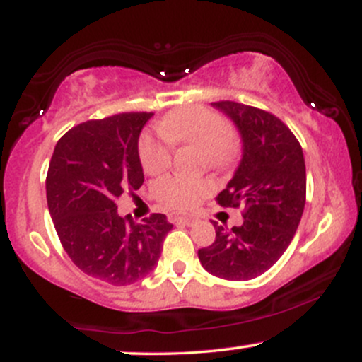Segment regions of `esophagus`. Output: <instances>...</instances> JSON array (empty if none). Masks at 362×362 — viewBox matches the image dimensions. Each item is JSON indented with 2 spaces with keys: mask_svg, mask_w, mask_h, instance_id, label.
I'll return each instance as SVG.
<instances>
[{
  "mask_svg": "<svg viewBox=\"0 0 362 362\" xmlns=\"http://www.w3.org/2000/svg\"><path fill=\"white\" fill-rule=\"evenodd\" d=\"M170 221L175 224H184V226H190L194 224V218H184V216H170Z\"/></svg>",
  "mask_w": 362,
  "mask_h": 362,
  "instance_id": "obj_1",
  "label": "esophagus"
}]
</instances>
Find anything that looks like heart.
Wrapping results in <instances>:
<instances>
[{"instance_id":"obj_1","label":"heart","mask_w":362,"mask_h":362,"mask_svg":"<svg viewBox=\"0 0 362 362\" xmlns=\"http://www.w3.org/2000/svg\"><path fill=\"white\" fill-rule=\"evenodd\" d=\"M161 138L143 134L139 139L141 167L148 173H160L172 163V144L201 148L211 167H226L238 151V141L231 126L218 112L204 105H189L172 112L160 124ZM213 189L201 178L165 175L153 184L151 194L161 206L173 211H190Z\"/></svg>"}]
</instances>
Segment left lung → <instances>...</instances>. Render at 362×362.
<instances>
[{
	"label": "left lung",
	"mask_w": 362,
	"mask_h": 362,
	"mask_svg": "<svg viewBox=\"0 0 362 362\" xmlns=\"http://www.w3.org/2000/svg\"><path fill=\"white\" fill-rule=\"evenodd\" d=\"M238 127L243 155L233 178L216 201L243 206V224L226 230L214 223L216 240L199 250L207 272L228 281L260 276L281 259L301 221L306 167L300 141L271 112L238 102H214Z\"/></svg>",
	"instance_id": "8db88e82"
}]
</instances>
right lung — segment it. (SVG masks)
<instances>
[{
	"mask_svg": "<svg viewBox=\"0 0 362 362\" xmlns=\"http://www.w3.org/2000/svg\"><path fill=\"white\" fill-rule=\"evenodd\" d=\"M151 112H124L69 129L54 148L45 192L62 248L78 269L127 286L155 269L173 224L165 214L143 223L120 218L115 201L144 182L138 141Z\"/></svg>",
	"mask_w": 362,
	"mask_h": 362,
	"instance_id": "obj_1",
	"label": "right lung"
}]
</instances>
